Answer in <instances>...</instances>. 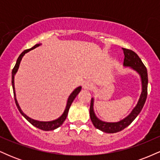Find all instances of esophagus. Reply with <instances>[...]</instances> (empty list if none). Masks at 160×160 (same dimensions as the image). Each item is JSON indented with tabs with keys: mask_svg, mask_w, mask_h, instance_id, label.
Wrapping results in <instances>:
<instances>
[{
	"mask_svg": "<svg viewBox=\"0 0 160 160\" xmlns=\"http://www.w3.org/2000/svg\"><path fill=\"white\" fill-rule=\"evenodd\" d=\"M93 86H94V85H93L92 82H90V81H87L83 84V86H82V87H83L84 89L91 90V89L93 88Z\"/></svg>",
	"mask_w": 160,
	"mask_h": 160,
	"instance_id": "obj_1",
	"label": "esophagus"
}]
</instances>
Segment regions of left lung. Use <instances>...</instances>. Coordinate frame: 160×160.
I'll return each mask as SVG.
<instances>
[{"label": "left lung", "mask_w": 160, "mask_h": 160, "mask_svg": "<svg viewBox=\"0 0 160 160\" xmlns=\"http://www.w3.org/2000/svg\"><path fill=\"white\" fill-rule=\"evenodd\" d=\"M124 53V62L123 65L125 67H130L135 71H136L140 75L141 79V84H142V91H141L140 98H139L138 104L134 109L132 111L129 115L127 116L123 120L117 122H107L100 120L96 117L93 110V102L94 99H91L90 108H89V114L93 125L96 128L107 133H116L122 131L125 128L127 127L132 122V121L137 117V116L140 113V112L144 107L145 102L148 95V71L139 56L134 51L131 49L122 48Z\"/></svg>", "instance_id": "obj_1"}]
</instances>
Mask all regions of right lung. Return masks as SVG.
Returning a JSON list of instances; mask_svg holds the SVG:
<instances>
[{
  "label": "right lung",
  "instance_id": "obj_1",
  "mask_svg": "<svg viewBox=\"0 0 160 160\" xmlns=\"http://www.w3.org/2000/svg\"><path fill=\"white\" fill-rule=\"evenodd\" d=\"M40 45V43H38V44L34 45V47H32L31 49H25V50H24L23 52H22L21 54H20L19 58H18L17 61H16V65H15V66H14L13 69H12V89H13L14 99H15L16 104V106H17L18 110H19L20 113H21V114L22 115L23 117H25V118L26 119V120L28 121V122H30L31 124H32L33 126H35V127L40 128V129H41V130H43V131H50V130H54V129H56V128L59 127V126H61L62 123L64 122V121L65 120L66 117H67V116H68V113L69 108H70V107H71V104H72V102H73V101L74 100V98H76L77 95H78V93L80 92V90H81V86H79V87L77 88V89H75L72 92V93L70 95L69 98H68V99L67 105H66L65 111H64V113H62V115L61 116V117H58L57 120H52V121H49V122H41V121H38V120H33V119L28 117L27 115H25V113H24L22 112V111L21 110V108H20L19 104H18V102H17V100H16V92H15V87H14V76H15L16 73L17 72L18 68H19V67L20 62H21L22 58L24 55H25V53H27L28 52H29L30 50H32V49L36 48V47H39Z\"/></svg>",
  "mask_w": 160,
  "mask_h": 160
}]
</instances>
